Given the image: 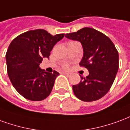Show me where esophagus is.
<instances>
[{
  "instance_id": "1",
  "label": "esophagus",
  "mask_w": 130,
  "mask_h": 130,
  "mask_svg": "<svg viewBox=\"0 0 130 130\" xmlns=\"http://www.w3.org/2000/svg\"><path fill=\"white\" fill-rule=\"evenodd\" d=\"M62 74H65V75H66V76H70V73H68V72H63L62 73Z\"/></svg>"
}]
</instances>
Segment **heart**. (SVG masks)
<instances>
[{
	"mask_svg": "<svg viewBox=\"0 0 130 130\" xmlns=\"http://www.w3.org/2000/svg\"><path fill=\"white\" fill-rule=\"evenodd\" d=\"M68 67H69V64L68 63H64L62 65V68H68Z\"/></svg>",
	"mask_w": 130,
	"mask_h": 130,
	"instance_id": "heart-1",
	"label": "heart"
}]
</instances>
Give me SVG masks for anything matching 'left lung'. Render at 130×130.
<instances>
[{
    "label": "left lung",
    "mask_w": 130,
    "mask_h": 130,
    "mask_svg": "<svg viewBox=\"0 0 130 130\" xmlns=\"http://www.w3.org/2000/svg\"><path fill=\"white\" fill-rule=\"evenodd\" d=\"M66 38L80 41L83 57L79 63L89 71L86 77L73 85L76 96L86 102L104 96L111 88L119 70V52L113 42L104 34L90 27L66 34Z\"/></svg>",
    "instance_id": "obj_1"
}]
</instances>
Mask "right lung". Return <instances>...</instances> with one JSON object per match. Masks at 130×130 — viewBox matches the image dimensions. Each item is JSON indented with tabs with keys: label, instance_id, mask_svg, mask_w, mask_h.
Instances as JSON below:
<instances>
[{
	"label": "right lung",
	"instance_id": "obj_1",
	"mask_svg": "<svg viewBox=\"0 0 130 130\" xmlns=\"http://www.w3.org/2000/svg\"><path fill=\"white\" fill-rule=\"evenodd\" d=\"M65 34L52 36L38 29L21 34L11 41L6 55L7 74L11 84L26 99L39 101L50 94L59 73L47 72L39 68L56 43Z\"/></svg>",
	"mask_w": 130,
	"mask_h": 130
}]
</instances>
